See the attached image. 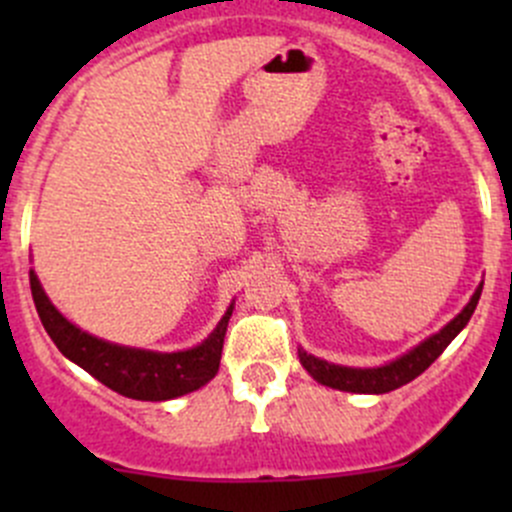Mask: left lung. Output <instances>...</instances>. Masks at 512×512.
<instances>
[{"mask_svg":"<svg viewBox=\"0 0 512 512\" xmlns=\"http://www.w3.org/2000/svg\"><path fill=\"white\" fill-rule=\"evenodd\" d=\"M480 292H483V285H478L471 302H468L466 307L461 309V314H456L441 332L431 334V337L423 339L418 347L411 349L409 354L399 356V359L389 361V364L384 366L354 369V366L329 364V361L307 354L304 349H299V361H302V366L309 371V376H312L314 381H319V384L324 386H332V389L352 391V394H386V391H394L399 389V386L414 381L416 376H421L423 371L443 354V349L458 337V332L466 327L471 314L476 312Z\"/></svg>","mask_w":512,"mask_h":512,"instance_id":"obj_1","label":"left lung"}]
</instances>
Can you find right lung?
I'll return each instance as SVG.
<instances>
[{"label": "right lung", "instance_id": "obj_1", "mask_svg": "<svg viewBox=\"0 0 512 512\" xmlns=\"http://www.w3.org/2000/svg\"><path fill=\"white\" fill-rule=\"evenodd\" d=\"M29 285L41 324L56 349L116 394L138 401H168L198 391L218 374L232 304L203 344L185 352L160 354L91 337L49 302L34 270H29Z\"/></svg>", "mask_w": 512, "mask_h": 512}]
</instances>
